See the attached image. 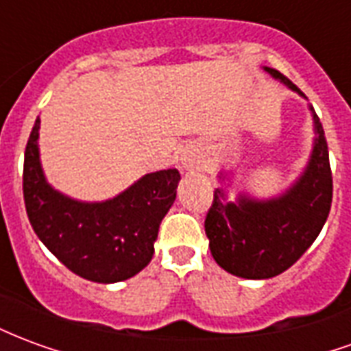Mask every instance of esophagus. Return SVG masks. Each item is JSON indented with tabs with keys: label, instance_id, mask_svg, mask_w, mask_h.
Masks as SVG:
<instances>
[{
	"label": "esophagus",
	"instance_id": "obj_1",
	"mask_svg": "<svg viewBox=\"0 0 351 351\" xmlns=\"http://www.w3.org/2000/svg\"><path fill=\"white\" fill-rule=\"evenodd\" d=\"M195 165H197V156H195L193 152H190V150H188V152H184L182 167L184 169H193Z\"/></svg>",
	"mask_w": 351,
	"mask_h": 351
}]
</instances>
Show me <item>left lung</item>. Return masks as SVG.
<instances>
[{
    "instance_id": "8db88e82",
    "label": "left lung",
    "mask_w": 351,
    "mask_h": 351,
    "mask_svg": "<svg viewBox=\"0 0 351 351\" xmlns=\"http://www.w3.org/2000/svg\"><path fill=\"white\" fill-rule=\"evenodd\" d=\"M265 71L304 97L280 71L272 67ZM310 110L316 131L314 148L304 173L289 190L267 201L241 193L237 203L214 190L205 231L210 254L223 271L248 280L272 278L301 258L324 228L331 210L332 175L324 128L314 108Z\"/></svg>"
}]
</instances>
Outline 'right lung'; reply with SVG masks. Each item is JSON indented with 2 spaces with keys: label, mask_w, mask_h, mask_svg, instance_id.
Segmentation results:
<instances>
[{
  "label": "right lung",
  "mask_w": 351,
  "mask_h": 351,
  "mask_svg": "<svg viewBox=\"0 0 351 351\" xmlns=\"http://www.w3.org/2000/svg\"><path fill=\"white\" fill-rule=\"evenodd\" d=\"M37 118L24 154V203L41 243L82 278L112 284L145 269L160 223L176 199V169L145 175L114 199L82 203L56 191L43 175Z\"/></svg>",
  "instance_id": "add662e5"
}]
</instances>
